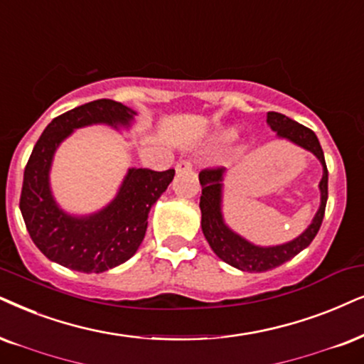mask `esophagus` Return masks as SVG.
<instances>
[{
  "label": "esophagus",
  "instance_id": "34e87169",
  "mask_svg": "<svg viewBox=\"0 0 364 364\" xmlns=\"http://www.w3.org/2000/svg\"><path fill=\"white\" fill-rule=\"evenodd\" d=\"M193 164L190 163V161H179V163L176 164V173H188L191 171Z\"/></svg>",
  "mask_w": 364,
  "mask_h": 364
}]
</instances>
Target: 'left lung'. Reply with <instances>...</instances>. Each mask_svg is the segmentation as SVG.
<instances>
[{"label":"left lung","mask_w":364,"mask_h":364,"mask_svg":"<svg viewBox=\"0 0 364 364\" xmlns=\"http://www.w3.org/2000/svg\"><path fill=\"white\" fill-rule=\"evenodd\" d=\"M267 124L277 134L279 139L292 142L299 148L309 151V153L319 159L321 166H323V178L319 181L321 205L309 227L301 235L294 238V240L272 247L255 245V243L247 240L245 237L233 232L225 223L223 181L227 169L216 168L201 171L200 185L203 190H201L200 198V210L203 235L208 240L211 250L220 259L238 270H243V272H267V270H272L309 247L311 242L317 235V232H319L321 223H323L326 201H328V168H326L324 153L317 136L311 129H307L302 124L292 121V119L279 112H267Z\"/></svg>","instance_id":"left-lung-1"}]
</instances>
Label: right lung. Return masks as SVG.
Returning a JSON list of instances; mask_svg holds the SVG:
<instances>
[{"instance_id":"1","label":"right lung","mask_w":364,"mask_h":364,"mask_svg":"<svg viewBox=\"0 0 364 364\" xmlns=\"http://www.w3.org/2000/svg\"><path fill=\"white\" fill-rule=\"evenodd\" d=\"M136 110L100 99L55 117L36 141L23 174L20 210L31 240L47 259L85 274H100L124 264L144 240L148 215L174 178V169L129 168L114 200L90 215L60 208L50 186L58 146L75 129L105 124L131 129Z\"/></svg>"}]
</instances>
